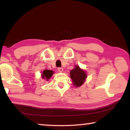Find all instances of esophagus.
I'll return each instance as SVG.
<instances>
[{"label": "esophagus", "mask_w": 130, "mask_h": 130, "mask_svg": "<svg viewBox=\"0 0 130 130\" xmlns=\"http://www.w3.org/2000/svg\"><path fill=\"white\" fill-rule=\"evenodd\" d=\"M58 70L60 72H62L63 70V68H58Z\"/></svg>", "instance_id": "34e87169"}]
</instances>
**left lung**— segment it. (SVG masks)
Segmentation results:
<instances>
[{"mask_svg": "<svg viewBox=\"0 0 130 130\" xmlns=\"http://www.w3.org/2000/svg\"><path fill=\"white\" fill-rule=\"evenodd\" d=\"M70 77L74 86L79 87L84 83L87 78V74L84 70L81 69L78 66L76 65L70 71Z\"/></svg>", "mask_w": 130, "mask_h": 130, "instance_id": "obj_1", "label": "left lung"}]
</instances>
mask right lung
<instances>
[{
    "mask_svg": "<svg viewBox=\"0 0 130 130\" xmlns=\"http://www.w3.org/2000/svg\"><path fill=\"white\" fill-rule=\"evenodd\" d=\"M54 73V72L53 70H44L42 73L41 74L42 78L43 79H45L46 80H49L50 78V77L52 76L53 74Z\"/></svg>",
    "mask_w": 130,
    "mask_h": 130,
    "instance_id": "1",
    "label": "right lung"
}]
</instances>
